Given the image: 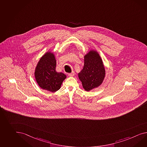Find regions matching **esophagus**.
Wrapping results in <instances>:
<instances>
[{"label":"esophagus","mask_w":147,"mask_h":147,"mask_svg":"<svg viewBox=\"0 0 147 147\" xmlns=\"http://www.w3.org/2000/svg\"><path fill=\"white\" fill-rule=\"evenodd\" d=\"M75 72L72 71L71 73H69V74H68V76H69V77H72V76H74L75 75Z\"/></svg>","instance_id":"34e87169"}]
</instances>
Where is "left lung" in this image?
Instances as JSON below:
<instances>
[{"label": "left lung", "mask_w": 147, "mask_h": 147, "mask_svg": "<svg viewBox=\"0 0 147 147\" xmlns=\"http://www.w3.org/2000/svg\"><path fill=\"white\" fill-rule=\"evenodd\" d=\"M105 68L97 51L90 50L84 56V65L78 73L79 79L86 91L100 86L105 79Z\"/></svg>", "instance_id": "8db88e82"}]
</instances>
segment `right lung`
<instances>
[{"label": "right lung", "instance_id": "1", "mask_svg": "<svg viewBox=\"0 0 147 147\" xmlns=\"http://www.w3.org/2000/svg\"><path fill=\"white\" fill-rule=\"evenodd\" d=\"M57 61L54 54L47 52L40 58L34 71V76L38 85L42 89L55 92L61 88L67 78L62 72L56 71Z\"/></svg>", "mask_w": 147, "mask_h": 147}]
</instances>
